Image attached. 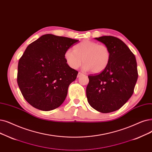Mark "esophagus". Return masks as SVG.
Masks as SVG:
<instances>
[{
    "instance_id": "obj_1",
    "label": "esophagus",
    "mask_w": 152,
    "mask_h": 152,
    "mask_svg": "<svg viewBox=\"0 0 152 152\" xmlns=\"http://www.w3.org/2000/svg\"><path fill=\"white\" fill-rule=\"evenodd\" d=\"M83 74L82 73V72H78V75H77V77H80L81 75H83Z\"/></svg>"
}]
</instances>
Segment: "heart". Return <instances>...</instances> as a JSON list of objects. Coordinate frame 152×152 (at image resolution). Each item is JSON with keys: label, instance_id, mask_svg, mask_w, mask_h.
Listing matches in <instances>:
<instances>
[{"label": "heart", "instance_id": "obj_1", "mask_svg": "<svg viewBox=\"0 0 152 152\" xmlns=\"http://www.w3.org/2000/svg\"><path fill=\"white\" fill-rule=\"evenodd\" d=\"M75 50H66L64 57L66 62L72 69H77L83 62V69L92 70L95 74L102 72L108 66L110 60V52L104 45L88 39L77 43Z\"/></svg>", "mask_w": 152, "mask_h": 152}]
</instances>
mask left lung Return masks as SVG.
I'll return each mask as SVG.
<instances>
[{"label":"left lung","instance_id":"8db88e82","mask_svg":"<svg viewBox=\"0 0 152 152\" xmlns=\"http://www.w3.org/2000/svg\"><path fill=\"white\" fill-rule=\"evenodd\" d=\"M94 38L109 48L110 60L101 73L88 76L86 96L92 108L109 113L121 108L133 94L138 78L136 58L119 38L112 36Z\"/></svg>","mask_w":152,"mask_h":152}]
</instances>
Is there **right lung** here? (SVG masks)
I'll list each match as a JSON object with an SVG mask.
<instances>
[{
  "label": "right lung",
  "mask_w": 152,
  "mask_h": 152,
  "mask_svg": "<svg viewBox=\"0 0 152 152\" xmlns=\"http://www.w3.org/2000/svg\"><path fill=\"white\" fill-rule=\"evenodd\" d=\"M79 40L46 34L30 43L18 64L17 83L33 107L49 111L60 107L78 72L69 67L66 50Z\"/></svg>",
  "instance_id": "1"
}]
</instances>
